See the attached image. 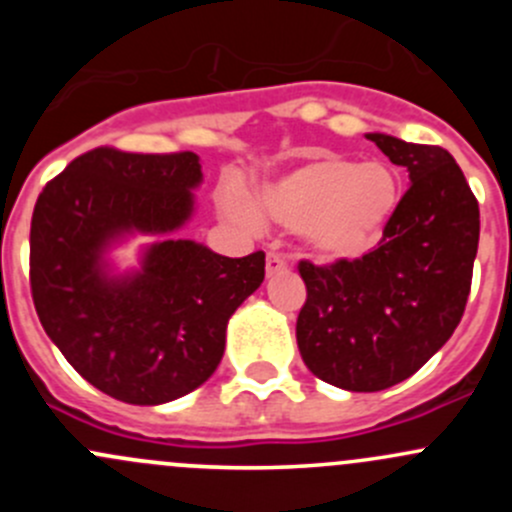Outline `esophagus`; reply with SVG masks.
Listing matches in <instances>:
<instances>
[{
  "mask_svg": "<svg viewBox=\"0 0 512 512\" xmlns=\"http://www.w3.org/2000/svg\"><path fill=\"white\" fill-rule=\"evenodd\" d=\"M265 267H267V275L272 277V275H280V272H285L287 270V262H285V257L277 255V252H270V255H267Z\"/></svg>",
  "mask_w": 512,
  "mask_h": 512,
  "instance_id": "obj_1",
  "label": "esophagus"
}]
</instances>
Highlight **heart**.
Instances as JSON below:
<instances>
[{"label": "heart", "mask_w": 512, "mask_h": 512, "mask_svg": "<svg viewBox=\"0 0 512 512\" xmlns=\"http://www.w3.org/2000/svg\"><path fill=\"white\" fill-rule=\"evenodd\" d=\"M399 203L401 183L391 165L317 156L262 185L255 210L232 198L227 213L242 225H257V215L270 218L302 232L324 260H347L364 255L381 240Z\"/></svg>", "instance_id": "1"}]
</instances>
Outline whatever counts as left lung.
<instances>
[{
    "instance_id": "8db88e82",
    "label": "left lung",
    "mask_w": 512,
    "mask_h": 512,
    "mask_svg": "<svg viewBox=\"0 0 512 512\" xmlns=\"http://www.w3.org/2000/svg\"><path fill=\"white\" fill-rule=\"evenodd\" d=\"M409 170L379 245L356 260L299 262L307 299L297 347L317 379L381 391L416 374L451 339L466 309L478 252V200L451 153L369 133Z\"/></svg>"
}]
</instances>
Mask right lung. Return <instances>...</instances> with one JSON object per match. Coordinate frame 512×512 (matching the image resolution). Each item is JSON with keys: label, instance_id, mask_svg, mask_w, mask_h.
<instances>
[{"label": "right lung", "instance_id": "add662e5", "mask_svg": "<svg viewBox=\"0 0 512 512\" xmlns=\"http://www.w3.org/2000/svg\"><path fill=\"white\" fill-rule=\"evenodd\" d=\"M195 153L101 146L39 193L29 282L39 322L98 391L136 406L180 399L213 376L227 319L265 280V252L223 257L193 240H160L138 272L116 277L103 252L131 232L170 235L193 215Z\"/></svg>", "mask_w": 512, "mask_h": 512}]
</instances>
